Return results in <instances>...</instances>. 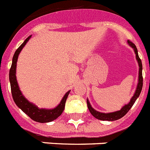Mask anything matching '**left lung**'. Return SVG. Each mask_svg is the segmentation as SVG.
<instances>
[{
  "mask_svg": "<svg viewBox=\"0 0 150 150\" xmlns=\"http://www.w3.org/2000/svg\"><path fill=\"white\" fill-rule=\"evenodd\" d=\"M128 43L129 45H131L132 48H134V52H135L136 54V58H137V62H138L139 64V79H138V83H137V90L135 91V93H134V96L131 98L130 102H129L128 105H125L123 108H122L120 110L116 112H113V113H108V114H105V113H100V112L96 111V110H94L93 108L91 107L90 102L88 100H87V107H88L89 110H90V114L93 116L94 117H96L98 120H108V121H114L119 120V119L122 118V117L127 114L129 110H130L131 108L133 106V105L135 102L136 99L138 98V96L141 94V92L142 90L143 87V75H142V63H141V60L140 59L138 56V53H137V49L136 48L135 45L134 43L131 42L130 40H128Z\"/></svg>",
  "mask_w": 150,
  "mask_h": 150,
  "instance_id": "1",
  "label": "left lung"
}]
</instances>
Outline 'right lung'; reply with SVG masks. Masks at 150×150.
Segmentation results:
<instances>
[{
    "mask_svg": "<svg viewBox=\"0 0 150 150\" xmlns=\"http://www.w3.org/2000/svg\"><path fill=\"white\" fill-rule=\"evenodd\" d=\"M31 37V36H28V38L25 40V42L17 48V50L15 52L14 55L13 57V63H12L11 68L9 69V81H10V87H11V92L12 96H13V98L14 100L15 103L18 106L19 108L22 110L28 117L30 119H32L33 120L36 121L38 122H52V121L54 120L58 117L61 115L63 113L64 108H65V104L67 98L68 97L69 91H68L65 96H63V99L61 100L60 103L59 104L58 106H57L54 109H39L36 107V105H33L32 103L28 102L25 97L23 96L21 94V91L18 87V83L16 81V63H17V60H18V57L19 54L20 52L23 48V47L25 46V44L28 42L30 38Z\"/></svg>",
    "mask_w": 150,
    "mask_h": 150,
    "instance_id": "obj_1",
    "label": "right lung"
}]
</instances>
